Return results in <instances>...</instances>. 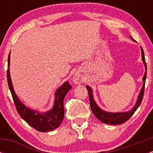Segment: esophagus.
Returning <instances> with one entry per match:
<instances>
[{"label":"esophagus","instance_id":"34e87169","mask_svg":"<svg viewBox=\"0 0 153 153\" xmlns=\"http://www.w3.org/2000/svg\"><path fill=\"white\" fill-rule=\"evenodd\" d=\"M81 81H82V79H81V78L80 77V75H77V74H75V75H74L73 78H72V81H73L75 84H80V83L81 82Z\"/></svg>","mask_w":153,"mask_h":153}]
</instances>
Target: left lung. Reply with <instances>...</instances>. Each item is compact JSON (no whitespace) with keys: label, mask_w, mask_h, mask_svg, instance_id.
<instances>
[{"label":"left lung","mask_w":153,"mask_h":153,"mask_svg":"<svg viewBox=\"0 0 153 153\" xmlns=\"http://www.w3.org/2000/svg\"><path fill=\"white\" fill-rule=\"evenodd\" d=\"M132 40L134 41L133 38L131 37ZM141 49V57H142L143 62L144 64L145 69H146V72H145L144 75L143 77V86L141 89V92H140L139 95L138 96V99H137L136 104H135V106L132 108L131 110L128 111V112H106V111L102 110L101 108L99 107L95 103V100L93 98V95H92V90L89 86H86V89L88 90V93H89V102H90V107L92 109V112L95 115V116L98 118L99 121H101V122L104 123L106 124H111V125H118L123 124V123L126 122L128 119L131 118L132 115L134 114V112L136 111V109H138V106L141 104V101H142L143 97V92H144V86H145V81H146V61H145V58H144V52L142 48Z\"/></svg>","instance_id":"1"}]
</instances>
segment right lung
I'll return each mask as SVG.
<instances>
[{
	"label": "right lung",
	"instance_id": "obj_1",
	"mask_svg": "<svg viewBox=\"0 0 153 153\" xmlns=\"http://www.w3.org/2000/svg\"><path fill=\"white\" fill-rule=\"evenodd\" d=\"M10 53L8 57V69H7V81L10 87L11 94L13 98L17 111L20 116L28 124L29 126L35 128L39 132H49L56 129L62 122L64 116V100L66 95L72 86L68 81H66L62 86H60L55 92V99L54 106L51 110L46 112H40L27 107L19 99L14 91L10 72Z\"/></svg>",
	"mask_w": 153,
	"mask_h": 153
}]
</instances>
